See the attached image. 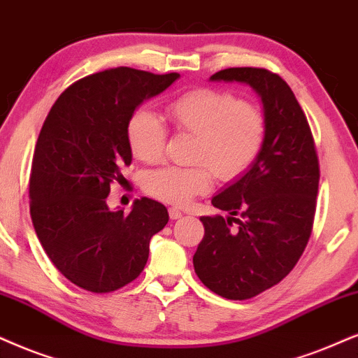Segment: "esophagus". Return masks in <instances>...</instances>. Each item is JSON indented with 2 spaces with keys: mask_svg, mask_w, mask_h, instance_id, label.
<instances>
[{
  "mask_svg": "<svg viewBox=\"0 0 358 358\" xmlns=\"http://www.w3.org/2000/svg\"><path fill=\"white\" fill-rule=\"evenodd\" d=\"M169 215H170V218H171V220H178V218H182L183 213L180 211L178 208H170V210H169Z\"/></svg>",
  "mask_w": 358,
  "mask_h": 358,
  "instance_id": "obj_1",
  "label": "esophagus"
}]
</instances>
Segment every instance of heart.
<instances>
[{
  "mask_svg": "<svg viewBox=\"0 0 358 358\" xmlns=\"http://www.w3.org/2000/svg\"><path fill=\"white\" fill-rule=\"evenodd\" d=\"M169 117L182 132L194 135L193 166H162L143 176L148 194L173 205H187L213 185V171L224 182L246 173L257 160L266 140V120L259 108L224 90H188L166 106ZM127 138L134 157L153 164L164 155L166 127L158 115L140 108L130 117Z\"/></svg>",
  "mask_w": 358,
  "mask_h": 358,
  "instance_id": "1",
  "label": "heart"
}]
</instances>
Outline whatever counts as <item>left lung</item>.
<instances>
[{"label": "left lung", "mask_w": 358, "mask_h": 358, "mask_svg": "<svg viewBox=\"0 0 358 358\" xmlns=\"http://www.w3.org/2000/svg\"><path fill=\"white\" fill-rule=\"evenodd\" d=\"M210 80L250 85L266 120L257 160L211 200L228 216H201L205 236L193 256L194 273L210 291L244 301L280 282L304 252L314 223L319 160L304 112L278 74L231 67Z\"/></svg>", "instance_id": "left-lung-1"}]
</instances>
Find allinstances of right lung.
I'll list each match as a JSON object with an SVG mask.
<instances>
[{
  "label": "right lung",
  "instance_id": "1",
  "mask_svg": "<svg viewBox=\"0 0 358 358\" xmlns=\"http://www.w3.org/2000/svg\"><path fill=\"white\" fill-rule=\"evenodd\" d=\"M180 74L117 67L78 80L44 120L31 166V218L44 251L64 278L90 292H112L145 268L153 234L169 223L150 198L132 211L110 210V183L132 164L127 125L143 101Z\"/></svg>",
  "mask_w": 358,
  "mask_h": 358
}]
</instances>
